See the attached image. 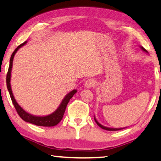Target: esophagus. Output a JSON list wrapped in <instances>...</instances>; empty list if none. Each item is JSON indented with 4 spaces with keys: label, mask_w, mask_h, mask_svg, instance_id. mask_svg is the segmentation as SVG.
Segmentation results:
<instances>
[{
    "label": "esophagus",
    "mask_w": 161,
    "mask_h": 161,
    "mask_svg": "<svg viewBox=\"0 0 161 161\" xmlns=\"http://www.w3.org/2000/svg\"><path fill=\"white\" fill-rule=\"evenodd\" d=\"M95 83L96 82L93 80V79H88V80L86 81L85 84H84V85H85L84 86H85V88H89L93 87V86H95Z\"/></svg>",
    "instance_id": "esophagus-1"
}]
</instances>
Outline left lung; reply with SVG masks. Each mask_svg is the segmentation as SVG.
Wrapping results in <instances>:
<instances>
[{
	"mask_svg": "<svg viewBox=\"0 0 161 161\" xmlns=\"http://www.w3.org/2000/svg\"><path fill=\"white\" fill-rule=\"evenodd\" d=\"M141 47V49H142L143 51H145V53H147V51L144 47ZM94 120H95V122H96V124H97V125L99 126L101 128H102L103 130H108V131H117V130H120L124 129V128H125V127H124V128H109V127H104V126L101 125L100 123H98V122L97 120H96V119L95 117H94Z\"/></svg>",
	"mask_w": 161,
	"mask_h": 161,
	"instance_id": "obj_1",
	"label": "left lung"
}]
</instances>
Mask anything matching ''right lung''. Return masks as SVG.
<instances>
[{"instance_id":"1","label":"right lung","mask_w":161,"mask_h":161,"mask_svg":"<svg viewBox=\"0 0 161 161\" xmlns=\"http://www.w3.org/2000/svg\"><path fill=\"white\" fill-rule=\"evenodd\" d=\"M27 42H24V43L21 44L20 45L17 47V48L15 49L14 53H12L11 59H10V63L8 67V70L7 73L6 75V85L7 88H8L10 96H11V101L13 102V104L15 108H16L17 113L19 115L22 119L25 121L26 122H29L31 124H34L36 126H42V127H53L58 125V124L60 122L62 119L63 117L64 113H65L66 106L68 105L69 101L71 98L73 97V95L77 92V90H73L70 91V93H68L67 94L65 98H63V100L62 101L60 105L59 106V107L57 109L52 113L51 114H49L47 116H44V117H37V116H34L31 115L30 114L27 113L25 112L23 108H22L18 104V103L16 102V99L14 98V96L13 93H12L11 87V73L12 70V65H13V60L15 54L16 53V52L18 51L19 48H21V47H23L24 44H26Z\"/></svg>"}]
</instances>
